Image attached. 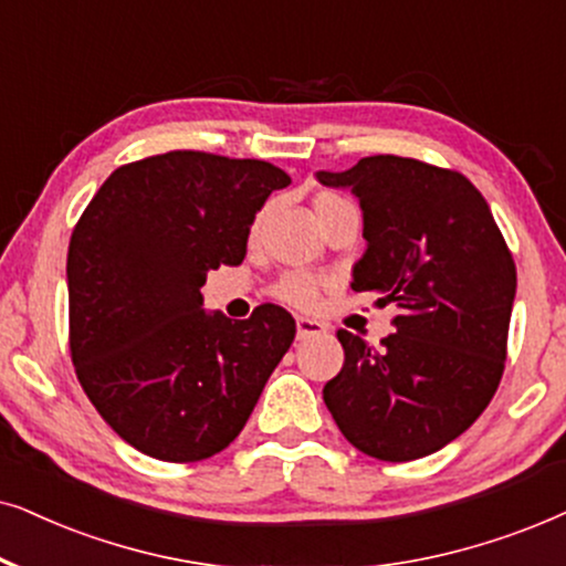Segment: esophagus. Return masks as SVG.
I'll return each mask as SVG.
<instances>
[{"instance_id": "34e87169", "label": "esophagus", "mask_w": 566, "mask_h": 566, "mask_svg": "<svg viewBox=\"0 0 566 566\" xmlns=\"http://www.w3.org/2000/svg\"><path fill=\"white\" fill-rule=\"evenodd\" d=\"M328 331V326L323 321L315 318H297V338H313V336H323Z\"/></svg>"}]
</instances>
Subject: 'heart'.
Listing matches in <instances>:
<instances>
[{
    "label": "heart",
    "instance_id": "heart-1",
    "mask_svg": "<svg viewBox=\"0 0 566 566\" xmlns=\"http://www.w3.org/2000/svg\"><path fill=\"white\" fill-rule=\"evenodd\" d=\"M342 205H346V199L336 191H321L315 193L313 199V209H315V217H318V222ZM261 220L263 214L255 217V222L251 224V238H255V232H259ZM271 295H274L279 303L297 307V311H311L321 297V279L307 274V271H287V274L279 276V282L271 287Z\"/></svg>",
    "mask_w": 566,
    "mask_h": 566
}]
</instances>
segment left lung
<instances>
[{"mask_svg":"<svg viewBox=\"0 0 566 566\" xmlns=\"http://www.w3.org/2000/svg\"><path fill=\"white\" fill-rule=\"evenodd\" d=\"M323 186L359 199L367 251L354 292L394 303L380 349L338 331L344 367L323 388L354 448L403 463L446 448L481 417L500 386L517 271L492 209L458 170L413 157H361Z\"/></svg>","mask_w":566,"mask_h":566,"instance_id":"1","label":"left lung"}]
</instances>
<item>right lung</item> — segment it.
<instances>
[{
	"mask_svg": "<svg viewBox=\"0 0 566 566\" xmlns=\"http://www.w3.org/2000/svg\"><path fill=\"white\" fill-rule=\"evenodd\" d=\"M290 176L263 160L172 149L120 165L74 224L66 255L80 386L120 440L168 463L230 446L295 338L259 305L207 313L209 269L238 266L255 212Z\"/></svg>",
	"mask_w": 566,
	"mask_h": 566,
	"instance_id": "add662e5",
	"label": "right lung"
}]
</instances>
